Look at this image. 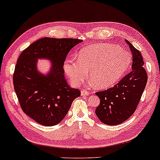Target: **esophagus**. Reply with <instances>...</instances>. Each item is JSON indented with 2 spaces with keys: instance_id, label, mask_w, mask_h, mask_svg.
<instances>
[{
  "instance_id": "obj_1",
  "label": "esophagus",
  "mask_w": 160,
  "mask_h": 160,
  "mask_svg": "<svg viewBox=\"0 0 160 160\" xmlns=\"http://www.w3.org/2000/svg\"><path fill=\"white\" fill-rule=\"evenodd\" d=\"M90 94V92L88 91V90H82V91H81V95L82 96H88Z\"/></svg>"
}]
</instances>
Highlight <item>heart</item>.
<instances>
[{
	"label": "heart",
	"instance_id": "b5f03b06",
	"mask_svg": "<svg viewBox=\"0 0 160 160\" xmlns=\"http://www.w3.org/2000/svg\"><path fill=\"white\" fill-rule=\"evenodd\" d=\"M131 64V56L117 45L97 44L82 49L78 61L68 58L64 68L72 84L78 85L88 72L98 88H108L118 82Z\"/></svg>",
	"mask_w": 160,
	"mask_h": 160
}]
</instances>
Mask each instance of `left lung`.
Here are the masks:
<instances>
[{"instance_id":"8db88e82","label":"left lung","mask_w":160,"mask_h":160,"mask_svg":"<svg viewBox=\"0 0 160 160\" xmlns=\"http://www.w3.org/2000/svg\"><path fill=\"white\" fill-rule=\"evenodd\" d=\"M132 55V70L113 88L96 92L100 98L95 113L100 121L108 125H116L126 121L135 112L147 84L148 75L143 68L141 52L129 41Z\"/></svg>"}]
</instances>
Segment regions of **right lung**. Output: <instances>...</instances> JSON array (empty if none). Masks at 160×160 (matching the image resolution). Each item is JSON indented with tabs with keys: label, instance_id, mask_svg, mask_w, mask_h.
I'll return each instance as SVG.
<instances>
[{
	"label": "right lung",
	"instance_id": "add662e5",
	"mask_svg": "<svg viewBox=\"0 0 160 160\" xmlns=\"http://www.w3.org/2000/svg\"><path fill=\"white\" fill-rule=\"evenodd\" d=\"M82 41L76 38H42L20 55L13 74V84L21 109L40 125L53 126L62 121L80 90L67 83L63 68L70 50ZM38 58L53 62L50 72L37 70Z\"/></svg>",
	"mask_w": 160,
	"mask_h": 160
}]
</instances>
